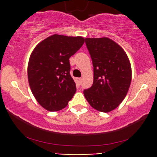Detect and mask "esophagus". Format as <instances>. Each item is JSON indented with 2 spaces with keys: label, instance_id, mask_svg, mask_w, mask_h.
<instances>
[{
  "label": "esophagus",
  "instance_id": "34e87169",
  "mask_svg": "<svg viewBox=\"0 0 157 157\" xmlns=\"http://www.w3.org/2000/svg\"><path fill=\"white\" fill-rule=\"evenodd\" d=\"M81 80H82V79L81 78H76L75 79V81H76V84L77 86H80L81 85Z\"/></svg>",
  "mask_w": 157,
  "mask_h": 157
}]
</instances>
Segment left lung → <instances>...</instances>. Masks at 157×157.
<instances>
[{"instance_id":"left-lung-1","label":"left lung","mask_w":157,"mask_h":157,"mask_svg":"<svg viewBox=\"0 0 157 157\" xmlns=\"http://www.w3.org/2000/svg\"><path fill=\"white\" fill-rule=\"evenodd\" d=\"M94 66V82L83 91L92 108L109 112L124 100L131 82V67L124 50L107 37L86 38Z\"/></svg>"}]
</instances>
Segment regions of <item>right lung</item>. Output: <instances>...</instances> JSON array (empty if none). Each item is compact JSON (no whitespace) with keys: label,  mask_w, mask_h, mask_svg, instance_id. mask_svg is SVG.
Returning a JSON list of instances; mask_svg holds the SVG:
<instances>
[{"label":"right lung","mask_w":157,"mask_h":157,"mask_svg":"<svg viewBox=\"0 0 157 157\" xmlns=\"http://www.w3.org/2000/svg\"><path fill=\"white\" fill-rule=\"evenodd\" d=\"M82 37L54 35L41 41L30 56L28 80L32 94L45 109H64L76 92L69 58L84 44Z\"/></svg>","instance_id":"add662e5"}]
</instances>
